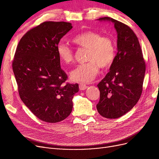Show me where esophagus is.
Instances as JSON below:
<instances>
[{
	"instance_id": "1",
	"label": "esophagus",
	"mask_w": 159,
	"mask_h": 159,
	"mask_svg": "<svg viewBox=\"0 0 159 159\" xmlns=\"http://www.w3.org/2000/svg\"><path fill=\"white\" fill-rule=\"evenodd\" d=\"M88 85H86L85 84H80L79 85V88L80 90H85L88 88Z\"/></svg>"
}]
</instances>
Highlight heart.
<instances>
[{"label": "heart", "mask_w": 159, "mask_h": 159, "mask_svg": "<svg viewBox=\"0 0 159 159\" xmlns=\"http://www.w3.org/2000/svg\"><path fill=\"white\" fill-rule=\"evenodd\" d=\"M74 44L88 49L87 63L78 65L70 73L71 79L77 82L88 83L93 81L99 73V66L102 68L111 66L116 57V48L113 40L100 34L86 31L76 35L71 39ZM56 52L60 60L66 64L74 60V52L71 48L63 43L56 47Z\"/></svg>", "instance_id": "heart-1"}]
</instances>
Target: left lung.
Here are the masks:
<instances>
[{"label": "left lung", "instance_id": "obj_1", "mask_svg": "<svg viewBox=\"0 0 159 159\" xmlns=\"http://www.w3.org/2000/svg\"><path fill=\"white\" fill-rule=\"evenodd\" d=\"M99 21L113 23L117 33V53L109 71L100 81L97 109L102 117L116 119L129 112L140 98L145 62L135 34L125 24L109 17Z\"/></svg>", "mask_w": 159, "mask_h": 159}]
</instances>
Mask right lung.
<instances>
[{
  "label": "right lung",
  "mask_w": 159,
  "mask_h": 159,
  "mask_svg": "<svg viewBox=\"0 0 159 159\" xmlns=\"http://www.w3.org/2000/svg\"><path fill=\"white\" fill-rule=\"evenodd\" d=\"M73 28L66 22H44L28 31L19 42L12 69L23 103L42 121L57 123L68 117L78 84H66L56 47Z\"/></svg>",
  "instance_id": "right-lung-1"
}]
</instances>
